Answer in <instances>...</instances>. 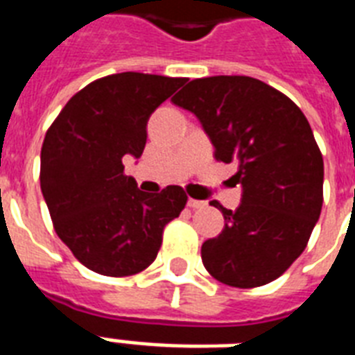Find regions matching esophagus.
Listing matches in <instances>:
<instances>
[{
	"label": "esophagus",
	"instance_id": "esophagus-1",
	"mask_svg": "<svg viewBox=\"0 0 355 355\" xmlns=\"http://www.w3.org/2000/svg\"><path fill=\"white\" fill-rule=\"evenodd\" d=\"M188 206H189V208H193V210H200V208H206V202H205V200L189 199Z\"/></svg>",
	"mask_w": 355,
	"mask_h": 355
}]
</instances>
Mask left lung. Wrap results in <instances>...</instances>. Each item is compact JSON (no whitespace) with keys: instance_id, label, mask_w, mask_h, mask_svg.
<instances>
[{"instance_id":"left-lung-1","label":"left lung","mask_w":355,"mask_h":355,"mask_svg":"<svg viewBox=\"0 0 355 355\" xmlns=\"http://www.w3.org/2000/svg\"><path fill=\"white\" fill-rule=\"evenodd\" d=\"M193 112L216 147L236 164L241 205L223 208L225 228L202 243L216 280L250 289L276 280L304 252L322 208L324 162L302 110L287 96L245 75L191 80L173 97Z\"/></svg>"}]
</instances>
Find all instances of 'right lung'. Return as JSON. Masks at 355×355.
I'll use <instances>...</instances> for the list:
<instances>
[{"instance_id":"add662e5","label":"right lung","mask_w":355,"mask_h":355,"mask_svg":"<svg viewBox=\"0 0 355 355\" xmlns=\"http://www.w3.org/2000/svg\"><path fill=\"white\" fill-rule=\"evenodd\" d=\"M182 77L114 73L77 92L47 128L40 188L57 236L80 263L105 276H130L155 261L167 223L188 195L180 186L145 193L125 175L123 156L139 158L150 114Z\"/></svg>"}]
</instances>
